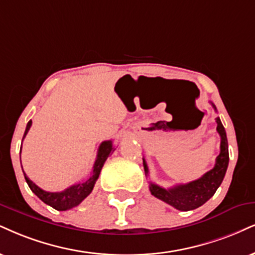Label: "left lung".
<instances>
[{"label":"left lung","instance_id":"obj_1","mask_svg":"<svg viewBox=\"0 0 255 255\" xmlns=\"http://www.w3.org/2000/svg\"><path fill=\"white\" fill-rule=\"evenodd\" d=\"M210 104L216 111L214 104ZM216 123H218L216 130H218L220 137H221V144H220V153L216 157L214 168L206 172L202 177L197 178V180L185 184H177L175 187L169 188V189H164V188L150 182L149 189L153 196L164 201L165 203L170 204L176 209L182 210V212H188V210L199 208L215 194L220 184L224 181L229 162L226 130L219 117L216 118ZM143 165L145 175H147L149 174V169H147L145 159H143Z\"/></svg>","mask_w":255,"mask_h":255}]
</instances>
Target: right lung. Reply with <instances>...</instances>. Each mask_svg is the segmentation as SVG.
Instances as JSON below:
<instances>
[{
  "label": "right lung",
  "mask_w": 255,
  "mask_h": 255,
  "mask_svg": "<svg viewBox=\"0 0 255 255\" xmlns=\"http://www.w3.org/2000/svg\"><path fill=\"white\" fill-rule=\"evenodd\" d=\"M30 127H31V121L28 122L23 138L26 137V134L28 133V131H29ZM21 149H22V145H21ZM113 151H115V149H113L111 140H105V142H103L99 145L98 155H97V159L96 162H94L93 170L91 172L90 177L87 178L86 181L80 182V183L78 184L71 185L70 188H67V189H65L64 191H60V193H49V191L42 190L40 187H37L33 181H30L29 178L27 177V175L24 174V171H23V175H24V178H26V182L28 183V185H29L30 190L33 191V193L35 194L41 201H43L46 204L53 207V208L56 210H67V209L73 208V207H77L78 204L83 202V201L91 194V191L93 190L94 184H96V181L98 180L104 163H105L106 159H108V157L111 155Z\"/></svg>",
  "instance_id": "1"
}]
</instances>
